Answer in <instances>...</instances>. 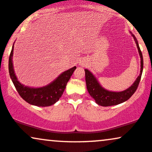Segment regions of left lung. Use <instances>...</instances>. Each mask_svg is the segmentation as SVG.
I'll use <instances>...</instances> for the list:
<instances>
[{"label": "left lung", "instance_id": "left-lung-1", "mask_svg": "<svg viewBox=\"0 0 152 152\" xmlns=\"http://www.w3.org/2000/svg\"><path fill=\"white\" fill-rule=\"evenodd\" d=\"M132 36L134 38L135 41H136V44L141 58V71L140 75L137 78V80H135L134 83L127 90L119 92H110V91L104 90L99 85L93 75L88 69H85L87 89L91 97L94 98L96 103H97L99 105H101V106L103 107H109L112 106V105L119 104L129 99L133 95V94L136 92L137 87L139 86V84H140L141 77H142L144 62L143 56H142V51H141L140 46H139L138 42H137L136 37H135L133 34Z\"/></svg>", "mask_w": 152, "mask_h": 152}]
</instances>
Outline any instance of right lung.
I'll list each match as a JSON object with an SVG mask.
<instances>
[{
	"instance_id": "obj_1",
	"label": "right lung",
	"mask_w": 152,
	"mask_h": 152,
	"mask_svg": "<svg viewBox=\"0 0 152 152\" xmlns=\"http://www.w3.org/2000/svg\"><path fill=\"white\" fill-rule=\"evenodd\" d=\"M12 53L13 46L9 56V74L20 96L29 104L38 107H48L57 102L62 95L67 82L70 79L76 67H73L62 73L56 80L47 86L40 88H31L21 85L18 81L12 67Z\"/></svg>"
}]
</instances>
